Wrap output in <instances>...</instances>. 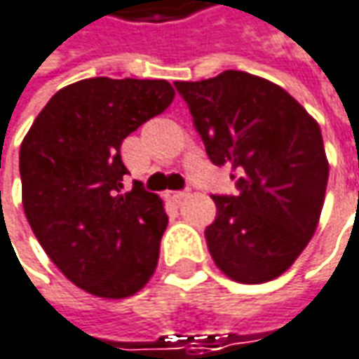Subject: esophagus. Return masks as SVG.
<instances>
[{"instance_id":"1","label":"esophagus","mask_w":359,"mask_h":359,"mask_svg":"<svg viewBox=\"0 0 359 359\" xmlns=\"http://www.w3.org/2000/svg\"><path fill=\"white\" fill-rule=\"evenodd\" d=\"M166 197H168L170 201H175V203H180V201L189 197V191H168V193H166Z\"/></svg>"}]
</instances>
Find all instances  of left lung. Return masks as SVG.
I'll return each instance as SVG.
<instances>
[{"label": "left lung", "instance_id": "left-lung-1", "mask_svg": "<svg viewBox=\"0 0 359 359\" xmlns=\"http://www.w3.org/2000/svg\"><path fill=\"white\" fill-rule=\"evenodd\" d=\"M175 87L209 160L231 166L240 189L213 195L217 217L205 229L213 262L242 285L280 276L321 217L329 162L319 123L283 87L243 71Z\"/></svg>", "mask_w": 359, "mask_h": 359}]
</instances>
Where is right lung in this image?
I'll return each instance as SVG.
<instances>
[{"label":"right lung","mask_w":359,"mask_h":359,"mask_svg":"<svg viewBox=\"0 0 359 359\" xmlns=\"http://www.w3.org/2000/svg\"><path fill=\"white\" fill-rule=\"evenodd\" d=\"M172 99L164 79H83L54 93L22 142L28 223L56 268L89 294L132 297L156 270L168 217L142 184L123 191L119 148Z\"/></svg>","instance_id":"add662e5"}]
</instances>
